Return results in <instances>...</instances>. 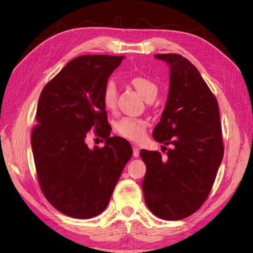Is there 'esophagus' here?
<instances>
[{
    "label": "esophagus",
    "mask_w": 253,
    "mask_h": 253,
    "mask_svg": "<svg viewBox=\"0 0 253 253\" xmlns=\"http://www.w3.org/2000/svg\"><path fill=\"white\" fill-rule=\"evenodd\" d=\"M132 155L135 158L139 157V148L137 146H135V144H132Z\"/></svg>",
    "instance_id": "1"
}]
</instances>
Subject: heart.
<instances>
[{"mask_svg":"<svg viewBox=\"0 0 253 253\" xmlns=\"http://www.w3.org/2000/svg\"><path fill=\"white\" fill-rule=\"evenodd\" d=\"M129 84L147 101L154 100L158 94V85L153 80L146 76H135L129 79ZM102 103L107 110H114L117 102V89L113 83H107L102 91ZM148 122L142 118L123 117L116 123L115 129L124 138L131 141H139L144 137Z\"/></svg>","mask_w":253,"mask_h":253,"instance_id":"heart-1","label":"heart"}]
</instances>
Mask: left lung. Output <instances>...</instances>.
<instances>
[{
  "label": "left lung",
  "mask_w": 253,
  "mask_h": 253,
  "mask_svg": "<svg viewBox=\"0 0 253 253\" xmlns=\"http://www.w3.org/2000/svg\"><path fill=\"white\" fill-rule=\"evenodd\" d=\"M155 57L170 71L168 102L153 130L168 158L141 150L142 191L155 216L178 221L197 212L211 192L224 155L222 127L217 100L197 67L177 53Z\"/></svg>",
  "instance_id": "8db88e82"
}]
</instances>
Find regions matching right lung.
Returning <instances> with one entry per match:
<instances>
[{
    "label": "right lung",
    "instance_id": "obj_1",
    "mask_svg": "<svg viewBox=\"0 0 253 253\" xmlns=\"http://www.w3.org/2000/svg\"><path fill=\"white\" fill-rule=\"evenodd\" d=\"M123 57L74 58L44 85L38 101L31 131L38 181L46 200L67 216L85 219L103 212L132 155L129 142L110 137L101 99ZM91 130L105 139L103 148H87Z\"/></svg>",
    "mask_w": 253,
    "mask_h": 253
}]
</instances>
